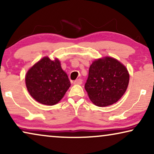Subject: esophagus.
Wrapping results in <instances>:
<instances>
[{
    "instance_id": "esophagus-1",
    "label": "esophagus",
    "mask_w": 154,
    "mask_h": 154,
    "mask_svg": "<svg viewBox=\"0 0 154 154\" xmlns=\"http://www.w3.org/2000/svg\"><path fill=\"white\" fill-rule=\"evenodd\" d=\"M81 83H82V80L81 79H79L73 81V84H75V85H81Z\"/></svg>"
}]
</instances>
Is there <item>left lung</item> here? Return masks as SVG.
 Masks as SVG:
<instances>
[{
    "instance_id": "8db88e82",
    "label": "left lung",
    "mask_w": 154,
    "mask_h": 154,
    "mask_svg": "<svg viewBox=\"0 0 154 154\" xmlns=\"http://www.w3.org/2000/svg\"><path fill=\"white\" fill-rule=\"evenodd\" d=\"M129 79V73L123 64L106 57L94 61L90 65L85 89L94 104L107 106L122 97Z\"/></svg>"
}]
</instances>
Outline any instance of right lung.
Returning a JSON list of instances; mask_svg holds the SVG:
<instances>
[{
    "instance_id": "obj_1",
    "label": "right lung",
    "mask_w": 154,
    "mask_h": 154,
    "mask_svg": "<svg viewBox=\"0 0 154 154\" xmlns=\"http://www.w3.org/2000/svg\"><path fill=\"white\" fill-rule=\"evenodd\" d=\"M25 81L31 96L38 102L50 106L60 102L71 86L58 59L52 61L48 57L41 59L27 71Z\"/></svg>"
}]
</instances>
